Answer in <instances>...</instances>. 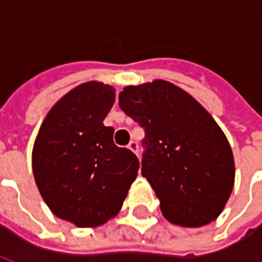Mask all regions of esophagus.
I'll use <instances>...</instances> for the list:
<instances>
[{
    "label": "esophagus",
    "mask_w": 262,
    "mask_h": 262,
    "mask_svg": "<svg viewBox=\"0 0 262 262\" xmlns=\"http://www.w3.org/2000/svg\"><path fill=\"white\" fill-rule=\"evenodd\" d=\"M127 148H129V150H132L133 153L139 156V144H137V142H133V140H132V142L127 144Z\"/></svg>",
    "instance_id": "esophagus-1"
}]
</instances>
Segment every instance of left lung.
<instances>
[{"instance_id": "8db88e82", "label": "left lung", "mask_w": 262, "mask_h": 262, "mask_svg": "<svg viewBox=\"0 0 262 262\" xmlns=\"http://www.w3.org/2000/svg\"><path fill=\"white\" fill-rule=\"evenodd\" d=\"M119 106L144 129L142 176L165 219L184 227L216 219L233 189L234 160L208 111L163 80L125 86Z\"/></svg>"}]
</instances>
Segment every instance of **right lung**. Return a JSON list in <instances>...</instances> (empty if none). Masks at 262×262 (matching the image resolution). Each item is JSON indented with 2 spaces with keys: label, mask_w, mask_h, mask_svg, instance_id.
<instances>
[{
  "label": "right lung",
  "mask_w": 262,
  "mask_h": 262,
  "mask_svg": "<svg viewBox=\"0 0 262 262\" xmlns=\"http://www.w3.org/2000/svg\"><path fill=\"white\" fill-rule=\"evenodd\" d=\"M115 90L90 81L64 95L43 120L32 153L39 192L57 217L94 227L122 208L139 160L114 143V127L103 119Z\"/></svg>",
  "instance_id": "add662e5"
}]
</instances>
